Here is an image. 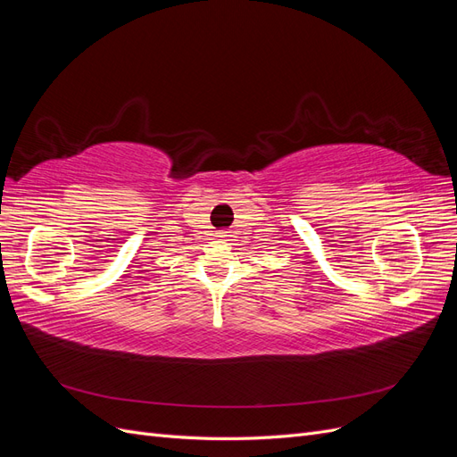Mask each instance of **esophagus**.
Returning <instances> with one entry per match:
<instances>
[{
	"instance_id": "obj_1",
	"label": "esophagus",
	"mask_w": 457,
	"mask_h": 457,
	"mask_svg": "<svg viewBox=\"0 0 457 457\" xmlns=\"http://www.w3.org/2000/svg\"><path fill=\"white\" fill-rule=\"evenodd\" d=\"M227 237H228V234H225V232H219V238H220V240H225Z\"/></svg>"
}]
</instances>
